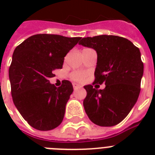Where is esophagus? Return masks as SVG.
<instances>
[{
  "instance_id": "34e87169",
  "label": "esophagus",
  "mask_w": 155,
  "mask_h": 155,
  "mask_svg": "<svg viewBox=\"0 0 155 155\" xmlns=\"http://www.w3.org/2000/svg\"><path fill=\"white\" fill-rule=\"evenodd\" d=\"M73 87H74V89H79V88H81V87H82V86L80 84H73Z\"/></svg>"
}]
</instances>
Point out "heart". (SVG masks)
Here are the masks:
<instances>
[{"label":"heart","instance_id":"1","mask_svg":"<svg viewBox=\"0 0 155 155\" xmlns=\"http://www.w3.org/2000/svg\"><path fill=\"white\" fill-rule=\"evenodd\" d=\"M72 79L78 82H83L85 79V73L83 71H75L72 74Z\"/></svg>","mask_w":155,"mask_h":155}]
</instances>
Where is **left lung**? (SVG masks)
Returning <instances> with one entry per match:
<instances>
[{"label":"left lung","mask_w":155,"mask_h":155,"mask_svg":"<svg viewBox=\"0 0 155 155\" xmlns=\"http://www.w3.org/2000/svg\"><path fill=\"white\" fill-rule=\"evenodd\" d=\"M79 44L97 54L95 82L104 89L85 85L84 107L87 117L100 126H113L126 117L140 93L144 66L140 50L125 38L99 35L81 39Z\"/></svg>","instance_id":"obj_1"}]
</instances>
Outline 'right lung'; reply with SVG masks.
Listing matches in <instances>:
<instances>
[{"instance_id":"obj_1","label":"right lung","mask_w":155,"mask_h":155,"mask_svg":"<svg viewBox=\"0 0 155 155\" xmlns=\"http://www.w3.org/2000/svg\"><path fill=\"white\" fill-rule=\"evenodd\" d=\"M81 38L57 35H33L14 50L8 70L13 103L22 117L36 130L47 131L63 121L72 84L50 83L53 71L63 68L64 57Z\"/></svg>"}]
</instances>
